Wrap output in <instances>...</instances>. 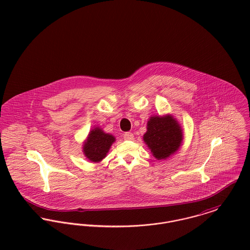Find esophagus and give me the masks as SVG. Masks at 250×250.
Masks as SVG:
<instances>
[{
  "label": "esophagus",
  "mask_w": 250,
  "mask_h": 250,
  "mask_svg": "<svg viewBox=\"0 0 250 250\" xmlns=\"http://www.w3.org/2000/svg\"><path fill=\"white\" fill-rule=\"evenodd\" d=\"M124 139L126 141H132V140H134V135L131 132H125L124 134Z\"/></svg>",
  "instance_id": "obj_1"
}]
</instances>
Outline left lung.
<instances>
[{"instance_id":"left-lung-1","label":"left lung","mask_w":250,"mask_h":250,"mask_svg":"<svg viewBox=\"0 0 250 250\" xmlns=\"http://www.w3.org/2000/svg\"><path fill=\"white\" fill-rule=\"evenodd\" d=\"M143 139L152 155L162 160L179 149L183 133L180 125L172 116H152L147 121L146 132Z\"/></svg>"}]
</instances>
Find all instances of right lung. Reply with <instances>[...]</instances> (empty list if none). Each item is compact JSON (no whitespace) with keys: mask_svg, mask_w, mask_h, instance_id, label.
I'll return each mask as SVG.
<instances>
[{"mask_svg":"<svg viewBox=\"0 0 250 250\" xmlns=\"http://www.w3.org/2000/svg\"><path fill=\"white\" fill-rule=\"evenodd\" d=\"M114 142L115 137L112 134L105 133L100 127H95L89 132L87 140L84 142V155L91 162L99 163L105 158Z\"/></svg>","mask_w":250,"mask_h":250,"instance_id":"obj_1","label":"right lung"}]
</instances>
